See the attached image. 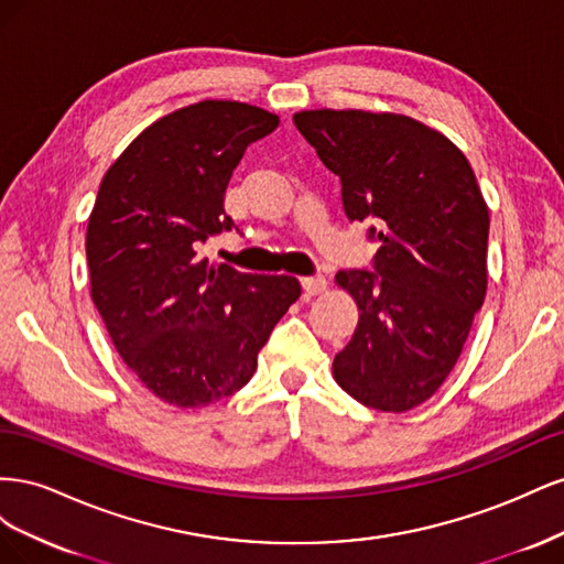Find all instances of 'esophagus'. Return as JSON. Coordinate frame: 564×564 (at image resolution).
<instances>
[{
    "label": "esophagus",
    "mask_w": 564,
    "mask_h": 564,
    "mask_svg": "<svg viewBox=\"0 0 564 564\" xmlns=\"http://www.w3.org/2000/svg\"><path fill=\"white\" fill-rule=\"evenodd\" d=\"M301 284L305 292H308L311 296H317L322 294L324 289H327V280H324L322 275H311V278H301Z\"/></svg>",
    "instance_id": "obj_1"
}]
</instances>
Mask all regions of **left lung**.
I'll use <instances>...</instances> for the list:
<instances>
[{"label": "left lung", "mask_w": 564, "mask_h": 564, "mask_svg": "<svg viewBox=\"0 0 564 564\" xmlns=\"http://www.w3.org/2000/svg\"><path fill=\"white\" fill-rule=\"evenodd\" d=\"M294 124L381 245L373 272H336L360 319L334 379L365 406L406 412L445 383L485 303L487 202L464 152L419 119L322 108Z\"/></svg>", "instance_id": "1"}]
</instances>
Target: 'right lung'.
I'll use <instances>...</instances> for the list:
<instances>
[{
  "label": "right lung",
  "mask_w": 564,
  "mask_h": 564,
  "mask_svg": "<svg viewBox=\"0 0 564 564\" xmlns=\"http://www.w3.org/2000/svg\"><path fill=\"white\" fill-rule=\"evenodd\" d=\"M280 117L199 100L143 129L100 181L87 226L91 301L117 352L166 404L207 406L249 383L259 350L299 296L292 275L199 259L235 228L228 181Z\"/></svg>",
  "instance_id": "obj_1"
}]
</instances>
